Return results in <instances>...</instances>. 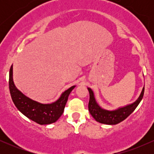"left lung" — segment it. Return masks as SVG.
Returning a JSON list of instances; mask_svg holds the SVG:
<instances>
[{
  "label": "left lung",
  "mask_w": 154,
  "mask_h": 154,
  "mask_svg": "<svg viewBox=\"0 0 154 154\" xmlns=\"http://www.w3.org/2000/svg\"><path fill=\"white\" fill-rule=\"evenodd\" d=\"M90 93V100L88 103V109L90 113L94 119L98 122L106 125H116L126 119L128 116L135 111L136 107L142 100L144 94L145 88H143L141 94L136 101L133 103L126 106L119 108L114 111H108L102 109L97 103L95 99L94 94L91 88H88Z\"/></svg>",
  "instance_id": "left-lung-1"
}]
</instances>
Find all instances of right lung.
Returning a JSON list of instances; mask_svg holds the SVG:
<instances>
[{
    "label": "right lung",
    "mask_w": 154,
    "mask_h": 154,
    "mask_svg": "<svg viewBox=\"0 0 154 154\" xmlns=\"http://www.w3.org/2000/svg\"><path fill=\"white\" fill-rule=\"evenodd\" d=\"M9 91L12 100L16 107L24 116L39 125H49L56 122L63 114L65 106L72 90V86L61 94V97L54 103L43 104L30 99L16 88L13 81V66L9 71Z\"/></svg>",
    "instance_id": "right-lung-1"
}]
</instances>
